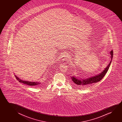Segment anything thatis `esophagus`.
Instances as JSON below:
<instances>
[{
  "label": "esophagus",
  "instance_id": "34e87169",
  "mask_svg": "<svg viewBox=\"0 0 122 122\" xmlns=\"http://www.w3.org/2000/svg\"><path fill=\"white\" fill-rule=\"evenodd\" d=\"M62 60L63 61H65V60H67V56H68V55L66 53H64L62 55Z\"/></svg>",
  "mask_w": 122,
  "mask_h": 122
}]
</instances>
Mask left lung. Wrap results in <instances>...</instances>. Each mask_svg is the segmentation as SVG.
Listing matches in <instances>:
<instances>
[{
	"instance_id": "left-lung-1",
	"label": "left lung",
	"mask_w": 122,
	"mask_h": 122,
	"mask_svg": "<svg viewBox=\"0 0 122 122\" xmlns=\"http://www.w3.org/2000/svg\"><path fill=\"white\" fill-rule=\"evenodd\" d=\"M110 53L111 60L110 61V63L108 65L105 69V70H104L102 72V73H101L97 75H96L95 76H94L85 80H79L76 77L72 76V77H71V78H72V81H73L74 85L78 87H84V86L90 85L92 84L100 81V80L103 78L105 74L107 72L112 62V59L113 58V54L112 50L110 52Z\"/></svg>"
}]
</instances>
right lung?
Masks as SVG:
<instances>
[{"mask_svg":"<svg viewBox=\"0 0 122 122\" xmlns=\"http://www.w3.org/2000/svg\"><path fill=\"white\" fill-rule=\"evenodd\" d=\"M15 77L17 79V80H18L19 82H20L21 83H23L26 84V85H30V86H39V85H42L41 83H40V82H29V81H26L22 80L17 77V76H16L15 75Z\"/></svg>","mask_w":122,"mask_h":122,"instance_id":"add662e5","label":"right lung"}]
</instances>
